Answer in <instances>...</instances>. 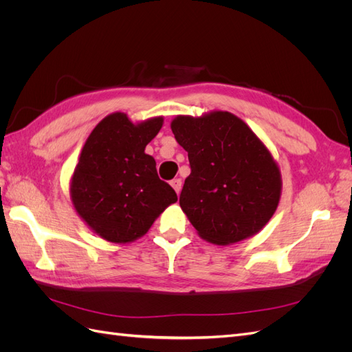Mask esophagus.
<instances>
[{
	"label": "esophagus",
	"instance_id": "obj_1",
	"mask_svg": "<svg viewBox=\"0 0 352 352\" xmlns=\"http://www.w3.org/2000/svg\"><path fill=\"white\" fill-rule=\"evenodd\" d=\"M170 185L173 186V189L176 190V194H179L180 189H182V180H180V179H173L172 182H170Z\"/></svg>",
	"mask_w": 352,
	"mask_h": 352
}]
</instances>
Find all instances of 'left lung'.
<instances>
[{
	"label": "left lung",
	"mask_w": 352,
	"mask_h": 352,
	"mask_svg": "<svg viewBox=\"0 0 352 352\" xmlns=\"http://www.w3.org/2000/svg\"><path fill=\"white\" fill-rule=\"evenodd\" d=\"M170 126L188 151L190 175L179 204L198 235L229 245L267 225L280 199V170L248 124L229 111H211L177 116Z\"/></svg>",
	"instance_id": "obj_1"
}]
</instances>
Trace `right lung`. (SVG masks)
<instances>
[{
    "label": "right lung",
    "mask_w": 352,
    "mask_h": 352,
    "mask_svg": "<svg viewBox=\"0 0 352 352\" xmlns=\"http://www.w3.org/2000/svg\"><path fill=\"white\" fill-rule=\"evenodd\" d=\"M163 117L132 123L124 113L102 119L88 136L70 182L80 219L102 239L126 243L144 236L155 219L177 201L145 154Z\"/></svg>",
    "instance_id": "add662e5"
}]
</instances>
